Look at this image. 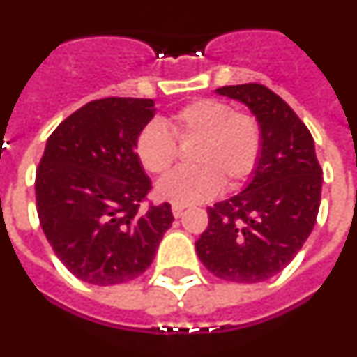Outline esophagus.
Instances as JSON below:
<instances>
[{"instance_id": "1", "label": "esophagus", "mask_w": 357, "mask_h": 357, "mask_svg": "<svg viewBox=\"0 0 357 357\" xmlns=\"http://www.w3.org/2000/svg\"><path fill=\"white\" fill-rule=\"evenodd\" d=\"M184 209H185L184 206H178V204H173V206H172L173 216H175V218H181L182 213H184Z\"/></svg>"}]
</instances>
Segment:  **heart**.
<instances>
[{
    "label": "heart",
    "instance_id": "1",
    "mask_svg": "<svg viewBox=\"0 0 357 357\" xmlns=\"http://www.w3.org/2000/svg\"><path fill=\"white\" fill-rule=\"evenodd\" d=\"M166 125L169 132L159 123H150L135 139V155L148 173H168L178 159L176 143H195L189 151L193 166L176 169L157 185L162 200L178 206L206 202L222 184L239 188L259 164L264 141L259 118L234 110L223 100H193L172 112Z\"/></svg>",
    "mask_w": 357,
    "mask_h": 357
}]
</instances>
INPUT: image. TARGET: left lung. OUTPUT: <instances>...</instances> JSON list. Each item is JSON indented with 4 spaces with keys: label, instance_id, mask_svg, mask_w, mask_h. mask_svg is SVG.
Wrapping results in <instances>:
<instances>
[{
    "label": "left lung",
    "instance_id": "1",
    "mask_svg": "<svg viewBox=\"0 0 357 357\" xmlns=\"http://www.w3.org/2000/svg\"><path fill=\"white\" fill-rule=\"evenodd\" d=\"M263 125V153L245 191L207 207L209 225L195 243L213 275L263 282L284 270L313 230L321 195L314 141L295 110L261 84L225 85Z\"/></svg>",
    "mask_w": 357,
    "mask_h": 357
}]
</instances>
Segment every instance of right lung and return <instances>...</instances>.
I'll return each instance as SVG.
<instances>
[{
	"mask_svg": "<svg viewBox=\"0 0 357 357\" xmlns=\"http://www.w3.org/2000/svg\"><path fill=\"white\" fill-rule=\"evenodd\" d=\"M153 110L146 98H100L48 137L36 173L37 214L56 257L84 282L137 279L172 227L168 202L141 209L151 182L135 139Z\"/></svg>",
	"mask_w": 357,
	"mask_h": 357,
	"instance_id": "1",
	"label": "right lung"
}]
</instances>
